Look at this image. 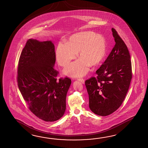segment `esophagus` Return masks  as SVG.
<instances>
[{
    "label": "esophagus",
    "mask_w": 148,
    "mask_h": 148,
    "mask_svg": "<svg viewBox=\"0 0 148 148\" xmlns=\"http://www.w3.org/2000/svg\"><path fill=\"white\" fill-rule=\"evenodd\" d=\"M78 80H79V81H80V82H81L82 83V84H84V82H85V81H84V79H78Z\"/></svg>",
    "instance_id": "1"
}]
</instances>
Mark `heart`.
I'll return each instance as SVG.
<instances>
[{
  "label": "heart",
  "instance_id": "heart-1",
  "mask_svg": "<svg viewBox=\"0 0 148 148\" xmlns=\"http://www.w3.org/2000/svg\"><path fill=\"white\" fill-rule=\"evenodd\" d=\"M106 51V41L103 36L92 32H84L72 35L65 44L59 43L56 48V58L59 65L65 67L75 58L77 53L79 59L67 66L64 73L72 77H79L89 72L90 66H97L105 57Z\"/></svg>",
  "mask_w": 148,
  "mask_h": 148
}]
</instances>
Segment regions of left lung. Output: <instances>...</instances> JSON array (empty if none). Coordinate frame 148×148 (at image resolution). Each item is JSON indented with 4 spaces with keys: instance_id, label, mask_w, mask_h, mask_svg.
Listing matches in <instances>:
<instances>
[{
    "instance_id": "obj_1",
    "label": "left lung",
    "mask_w": 148,
    "mask_h": 148,
    "mask_svg": "<svg viewBox=\"0 0 148 148\" xmlns=\"http://www.w3.org/2000/svg\"><path fill=\"white\" fill-rule=\"evenodd\" d=\"M115 45L108 57L96 71L97 77L85 82L89 108L96 115L106 116L121 106L132 77L128 49L117 31L112 29Z\"/></svg>"
}]
</instances>
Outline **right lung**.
<instances>
[{"label": "right lung", "instance_id": "right-lung-1", "mask_svg": "<svg viewBox=\"0 0 148 148\" xmlns=\"http://www.w3.org/2000/svg\"><path fill=\"white\" fill-rule=\"evenodd\" d=\"M55 46L51 41L30 39L20 56L17 83L31 112L46 122L59 119L66 110L71 79L57 80Z\"/></svg>", "mask_w": 148, "mask_h": 148}]
</instances>
